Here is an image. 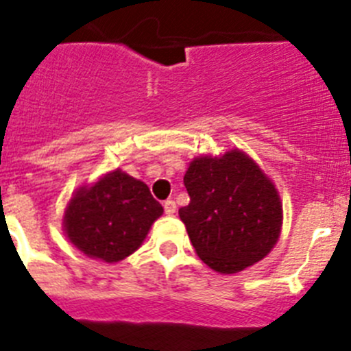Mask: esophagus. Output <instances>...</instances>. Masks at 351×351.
<instances>
[{
	"mask_svg": "<svg viewBox=\"0 0 351 351\" xmlns=\"http://www.w3.org/2000/svg\"><path fill=\"white\" fill-rule=\"evenodd\" d=\"M175 211H176V202L173 201V199H168V201H165V213H166V215H173Z\"/></svg>",
	"mask_w": 351,
	"mask_h": 351,
	"instance_id": "1",
	"label": "esophagus"
}]
</instances>
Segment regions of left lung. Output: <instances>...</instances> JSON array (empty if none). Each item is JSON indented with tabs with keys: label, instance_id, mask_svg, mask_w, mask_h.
Returning <instances> with one entry per match:
<instances>
[{
	"label": "left lung",
	"instance_id": "left-lung-1",
	"mask_svg": "<svg viewBox=\"0 0 351 351\" xmlns=\"http://www.w3.org/2000/svg\"><path fill=\"white\" fill-rule=\"evenodd\" d=\"M183 183L191 202L180 208L197 256L220 274L263 260L282 227L274 183L241 150L192 160Z\"/></svg>",
	"mask_w": 351,
	"mask_h": 351
}]
</instances>
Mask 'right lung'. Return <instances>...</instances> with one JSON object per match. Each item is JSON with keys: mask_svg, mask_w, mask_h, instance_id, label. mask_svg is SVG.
I'll return each mask as SVG.
<instances>
[{"mask_svg": "<svg viewBox=\"0 0 351 351\" xmlns=\"http://www.w3.org/2000/svg\"><path fill=\"white\" fill-rule=\"evenodd\" d=\"M162 206L149 186L123 171H112L71 199L64 216L69 241L90 258L107 263L135 253Z\"/></svg>", "mask_w": 351, "mask_h": 351, "instance_id": "1", "label": "right lung"}]
</instances>
